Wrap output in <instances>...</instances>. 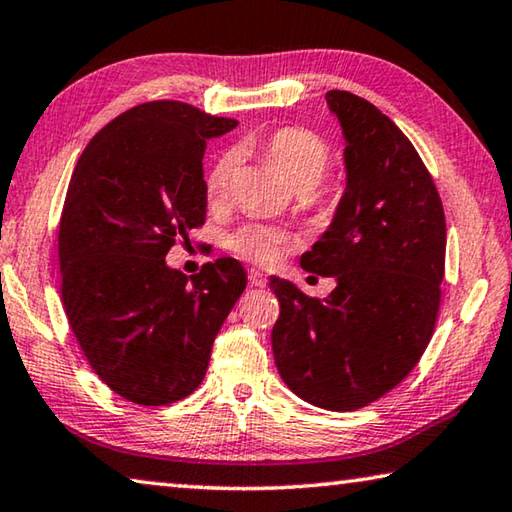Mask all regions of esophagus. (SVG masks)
<instances>
[{"label":"esophagus","instance_id":"esophagus-1","mask_svg":"<svg viewBox=\"0 0 512 512\" xmlns=\"http://www.w3.org/2000/svg\"><path fill=\"white\" fill-rule=\"evenodd\" d=\"M248 280H250V285L253 287H266V275L262 273V271H257V269H250L248 271Z\"/></svg>","mask_w":512,"mask_h":512}]
</instances>
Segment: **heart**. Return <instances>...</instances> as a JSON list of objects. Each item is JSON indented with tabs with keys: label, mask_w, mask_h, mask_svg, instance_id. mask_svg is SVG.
<instances>
[{
	"label": "heart",
	"mask_w": 512,
	"mask_h": 512,
	"mask_svg": "<svg viewBox=\"0 0 512 512\" xmlns=\"http://www.w3.org/2000/svg\"><path fill=\"white\" fill-rule=\"evenodd\" d=\"M264 152L291 189L298 193L312 191L330 166V148L326 141L300 127H285L273 132L264 143ZM234 168H237L234 152H225L223 157L216 159L205 184L209 202H221L230 193ZM230 248L250 262H273L289 248V237L278 227L248 225L232 234Z\"/></svg>",
	"instance_id": "1"
}]
</instances>
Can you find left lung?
I'll use <instances>...</instances> for the list:
<instances>
[{
  "instance_id": "obj_1",
  "label": "left lung",
  "mask_w": 512,
  "mask_h": 512,
  "mask_svg": "<svg viewBox=\"0 0 512 512\" xmlns=\"http://www.w3.org/2000/svg\"><path fill=\"white\" fill-rule=\"evenodd\" d=\"M346 141V189L328 230L300 255L305 271L335 278L326 298L271 278L280 319L275 367L300 399L358 410L394 389L431 342L444 278L446 223L424 161L371 102L330 91Z\"/></svg>"
}]
</instances>
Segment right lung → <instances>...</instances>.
Instances as JSON below:
<instances>
[{"label": "right lung", "mask_w": 512, "mask_h": 512, "mask_svg": "<svg viewBox=\"0 0 512 512\" xmlns=\"http://www.w3.org/2000/svg\"><path fill=\"white\" fill-rule=\"evenodd\" d=\"M237 125L184 102H145L100 129L72 173L59 225L63 307L93 371L132 403L196 392L246 289L232 257L191 278L166 264L205 223L207 141Z\"/></svg>", "instance_id": "1"}]
</instances>
